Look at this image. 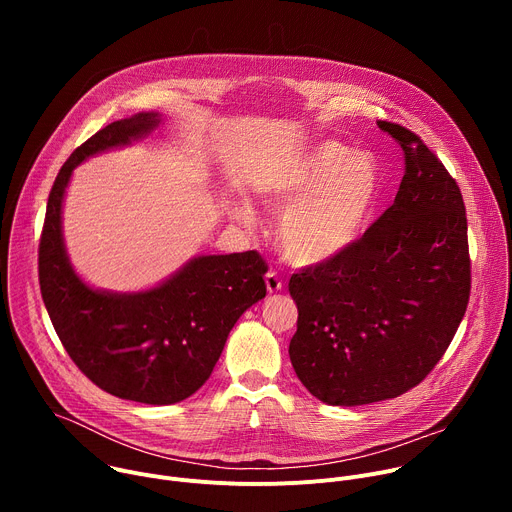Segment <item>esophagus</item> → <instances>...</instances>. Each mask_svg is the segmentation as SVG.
<instances>
[{
    "instance_id": "34e87169",
    "label": "esophagus",
    "mask_w": 512,
    "mask_h": 512,
    "mask_svg": "<svg viewBox=\"0 0 512 512\" xmlns=\"http://www.w3.org/2000/svg\"><path fill=\"white\" fill-rule=\"evenodd\" d=\"M265 283H267V291H269V294H277V291L283 287V281H281V277H279L277 271H267Z\"/></svg>"
}]
</instances>
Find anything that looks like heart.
Instances as JSON below:
<instances>
[{
  "mask_svg": "<svg viewBox=\"0 0 512 512\" xmlns=\"http://www.w3.org/2000/svg\"><path fill=\"white\" fill-rule=\"evenodd\" d=\"M269 208L287 210L279 243L298 265L328 263L346 253L367 229L379 196L371 156L324 143L291 160L265 184ZM251 221V212H243Z\"/></svg>",
  "mask_w": 512,
  "mask_h": 512,
  "instance_id": "obj_1",
  "label": "heart"
}]
</instances>
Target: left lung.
<instances>
[{"mask_svg":"<svg viewBox=\"0 0 512 512\" xmlns=\"http://www.w3.org/2000/svg\"><path fill=\"white\" fill-rule=\"evenodd\" d=\"M403 150L395 202L340 257L289 277V358L328 405H367L419 385L466 314L472 267L458 182L411 129L377 121Z\"/></svg>","mask_w":512,"mask_h":512,"instance_id":"8db88e82","label":"left lung"}]
</instances>
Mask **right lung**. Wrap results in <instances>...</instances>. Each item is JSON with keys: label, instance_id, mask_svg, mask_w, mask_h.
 I'll return each mask as SVG.
<instances>
[{"label": "right lung", "instance_id": "right-lung-1", "mask_svg": "<svg viewBox=\"0 0 512 512\" xmlns=\"http://www.w3.org/2000/svg\"><path fill=\"white\" fill-rule=\"evenodd\" d=\"M156 125V113L113 121L70 154L48 196L38 279L52 326L89 381L119 399L172 405L206 383L235 322L265 298L267 261L257 251L198 257L160 287L131 296L103 294L75 275L60 235L72 168Z\"/></svg>", "mask_w": 512, "mask_h": 512}]
</instances>
